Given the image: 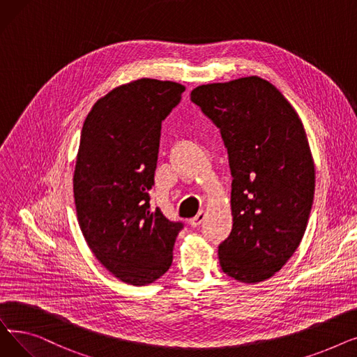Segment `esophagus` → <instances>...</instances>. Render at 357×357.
Returning a JSON list of instances; mask_svg holds the SVG:
<instances>
[{
    "label": "esophagus",
    "instance_id": "obj_1",
    "mask_svg": "<svg viewBox=\"0 0 357 357\" xmlns=\"http://www.w3.org/2000/svg\"><path fill=\"white\" fill-rule=\"evenodd\" d=\"M204 218H205V211H204V210H201L195 217H192V218L190 220L191 227H198L199 224L204 221Z\"/></svg>",
    "mask_w": 357,
    "mask_h": 357
}]
</instances>
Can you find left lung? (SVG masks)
<instances>
[{
	"label": "left lung",
	"mask_w": 357,
	"mask_h": 357,
	"mask_svg": "<svg viewBox=\"0 0 357 357\" xmlns=\"http://www.w3.org/2000/svg\"><path fill=\"white\" fill-rule=\"evenodd\" d=\"M197 104L229 153L233 229L220 243L222 272L245 284L269 279L294 255L314 199V163L292 105L259 77L197 86Z\"/></svg>",
	"instance_id": "left-lung-1"
}]
</instances>
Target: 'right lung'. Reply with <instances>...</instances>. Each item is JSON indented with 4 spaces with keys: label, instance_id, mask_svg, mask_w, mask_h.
<instances>
[{
    "label": "right lung",
    "instance_id": "right-lung-1",
    "mask_svg": "<svg viewBox=\"0 0 357 357\" xmlns=\"http://www.w3.org/2000/svg\"><path fill=\"white\" fill-rule=\"evenodd\" d=\"M185 86L137 79L98 100L84 121L73 175L81 231L100 264L130 285L152 284L172 265L183 222L150 205L162 121Z\"/></svg>",
    "mask_w": 357,
    "mask_h": 357
}]
</instances>
